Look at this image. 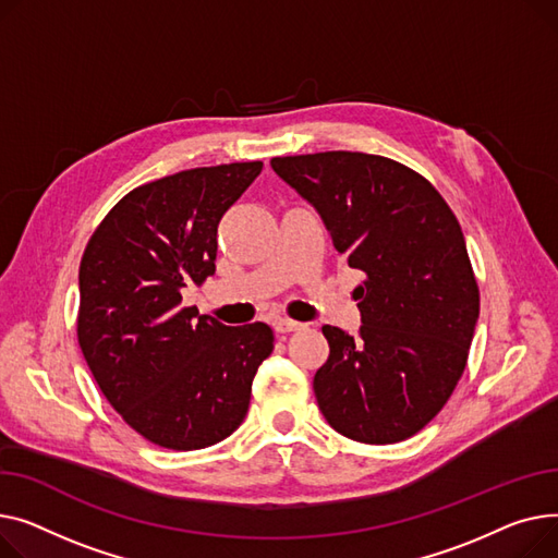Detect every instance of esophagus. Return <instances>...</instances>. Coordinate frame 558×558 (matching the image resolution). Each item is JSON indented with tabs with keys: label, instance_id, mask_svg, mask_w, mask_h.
<instances>
[{
	"label": "esophagus",
	"instance_id": "obj_1",
	"mask_svg": "<svg viewBox=\"0 0 558 558\" xmlns=\"http://www.w3.org/2000/svg\"><path fill=\"white\" fill-rule=\"evenodd\" d=\"M275 329H277V333H292V331H302L304 324L288 319V317H279V319H275Z\"/></svg>",
	"mask_w": 558,
	"mask_h": 558
}]
</instances>
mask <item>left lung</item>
Listing matches in <instances>:
<instances>
[{
	"label": "left lung",
	"instance_id": "left-lung-1",
	"mask_svg": "<svg viewBox=\"0 0 558 558\" xmlns=\"http://www.w3.org/2000/svg\"><path fill=\"white\" fill-rule=\"evenodd\" d=\"M275 173L306 198L349 268L363 326H322L329 360L317 405L360 444H397L425 428L462 378L480 290L462 227L441 193L403 163L329 150L272 157Z\"/></svg>",
	"mask_w": 558,
	"mask_h": 558
}]
</instances>
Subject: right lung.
<instances>
[{
  "label": "right lung",
  "instance_id": "right-lung-1",
  "mask_svg": "<svg viewBox=\"0 0 558 558\" xmlns=\"http://www.w3.org/2000/svg\"><path fill=\"white\" fill-rule=\"evenodd\" d=\"M260 169L234 161L142 184L83 252L81 351L108 403L155 446L198 450L232 435L275 349L264 322L225 326L182 306V288L216 272L218 222Z\"/></svg>",
  "mask_w": 558,
  "mask_h": 558
}]
</instances>
